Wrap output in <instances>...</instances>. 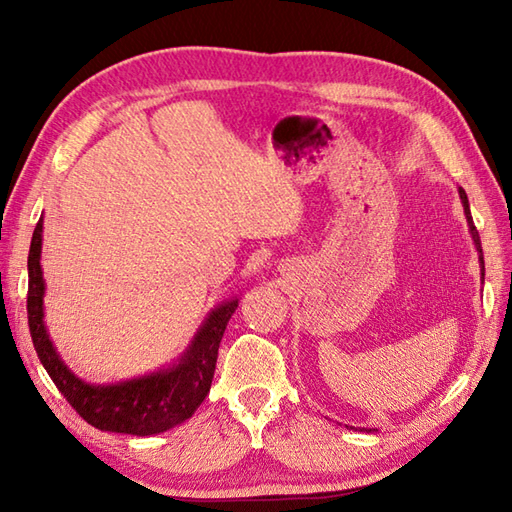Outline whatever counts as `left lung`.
<instances>
[{
  "label": "left lung",
  "mask_w": 512,
  "mask_h": 512,
  "mask_svg": "<svg viewBox=\"0 0 512 512\" xmlns=\"http://www.w3.org/2000/svg\"><path fill=\"white\" fill-rule=\"evenodd\" d=\"M460 193V200H462V206H464V215H466V224H469V233L473 237V244L477 248V253H480V268H482V281H484V255H482V242H480V235H477V228L473 224V217H471V206H469V198H466L464 189L460 187L458 189ZM365 431H372V429H365Z\"/></svg>",
  "instance_id": "obj_1"
}]
</instances>
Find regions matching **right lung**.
I'll return each mask as SVG.
<instances>
[{
  "mask_svg": "<svg viewBox=\"0 0 512 512\" xmlns=\"http://www.w3.org/2000/svg\"><path fill=\"white\" fill-rule=\"evenodd\" d=\"M43 217L35 226L28 253V325L41 365L63 398L92 427L129 436H156L189 420L211 389L217 350L239 299L215 306L195 332L189 347L167 367L112 385H92L63 363L43 323L46 281L41 270Z\"/></svg>",
  "mask_w": 512,
  "mask_h": 512,
  "instance_id": "obj_1",
  "label": "right lung"
}]
</instances>
